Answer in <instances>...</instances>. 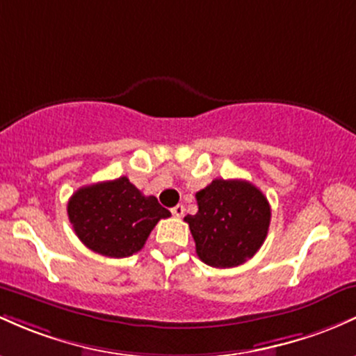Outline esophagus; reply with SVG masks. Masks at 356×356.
<instances>
[{
    "label": "esophagus",
    "instance_id": "esophagus-1",
    "mask_svg": "<svg viewBox=\"0 0 356 356\" xmlns=\"http://www.w3.org/2000/svg\"><path fill=\"white\" fill-rule=\"evenodd\" d=\"M171 213H173V217H183V213H185V207L183 205H177L171 209Z\"/></svg>",
    "mask_w": 356,
    "mask_h": 356
}]
</instances>
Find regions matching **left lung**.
<instances>
[{
  "instance_id": "1",
  "label": "left lung",
  "mask_w": 356,
  "mask_h": 356,
  "mask_svg": "<svg viewBox=\"0 0 356 356\" xmlns=\"http://www.w3.org/2000/svg\"><path fill=\"white\" fill-rule=\"evenodd\" d=\"M198 211L186 215L197 254L211 267L241 266L261 249L270 223V205L245 179L217 178L197 193Z\"/></svg>"
}]
</instances>
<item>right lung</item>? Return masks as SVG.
I'll use <instances>...</instances> for the list:
<instances>
[{"instance_id":"add662e5","label":"right lung","mask_w":356,"mask_h":356,"mask_svg":"<svg viewBox=\"0 0 356 356\" xmlns=\"http://www.w3.org/2000/svg\"><path fill=\"white\" fill-rule=\"evenodd\" d=\"M75 235L106 257H129L145 247L151 230L170 217L156 197H146L127 177L82 186L67 205Z\"/></svg>"}]
</instances>
